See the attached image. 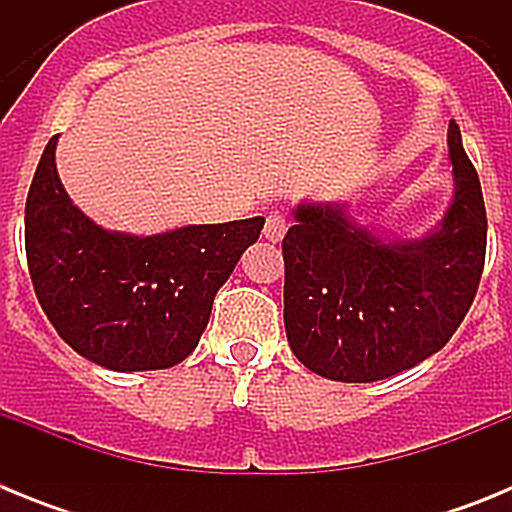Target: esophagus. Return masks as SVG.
Instances as JSON below:
<instances>
[{
  "mask_svg": "<svg viewBox=\"0 0 512 512\" xmlns=\"http://www.w3.org/2000/svg\"><path fill=\"white\" fill-rule=\"evenodd\" d=\"M289 228V220L284 212H269L266 215V223H264V238L271 243H279L284 238Z\"/></svg>",
  "mask_w": 512,
  "mask_h": 512,
  "instance_id": "esophagus-1",
  "label": "esophagus"
}]
</instances>
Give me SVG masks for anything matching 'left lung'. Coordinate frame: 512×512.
<instances>
[{"mask_svg": "<svg viewBox=\"0 0 512 512\" xmlns=\"http://www.w3.org/2000/svg\"><path fill=\"white\" fill-rule=\"evenodd\" d=\"M454 200L436 230L387 241L346 205H297L284 253V328L325 379L377 382L441 351L477 295L487 212L477 169L449 125Z\"/></svg>", "mask_w": 512, "mask_h": 512, "instance_id": "obj_1", "label": "left lung"}]
</instances>
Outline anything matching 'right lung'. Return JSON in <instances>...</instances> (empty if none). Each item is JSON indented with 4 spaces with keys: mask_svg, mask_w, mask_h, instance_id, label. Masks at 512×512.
<instances>
[{
    "mask_svg": "<svg viewBox=\"0 0 512 512\" xmlns=\"http://www.w3.org/2000/svg\"><path fill=\"white\" fill-rule=\"evenodd\" d=\"M53 135L25 205V251L40 307L76 354L112 372L169 369L192 354L217 289L259 241L264 217L158 235L99 228L63 189Z\"/></svg>",
    "mask_w": 512,
    "mask_h": 512,
    "instance_id": "right-lung-1",
    "label": "right lung"
}]
</instances>
